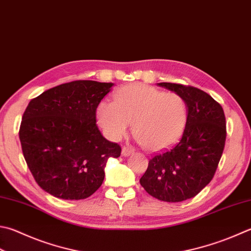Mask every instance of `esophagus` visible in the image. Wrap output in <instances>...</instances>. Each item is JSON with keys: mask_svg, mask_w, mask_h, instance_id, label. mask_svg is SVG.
Returning a JSON list of instances; mask_svg holds the SVG:
<instances>
[{"mask_svg": "<svg viewBox=\"0 0 251 251\" xmlns=\"http://www.w3.org/2000/svg\"><path fill=\"white\" fill-rule=\"evenodd\" d=\"M134 150L131 149V148H126V146H124L121 150V154L122 156H125V157H127V156H130L131 154H133Z\"/></svg>", "mask_w": 251, "mask_h": 251, "instance_id": "esophagus-1", "label": "esophagus"}]
</instances>
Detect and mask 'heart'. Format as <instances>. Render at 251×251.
I'll use <instances>...</instances> for the list:
<instances>
[{
  "label": "heart",
  "mask_w": 251,
  "mask_h": 251,
  "mask_svg": "<svg viewBox=\"0 0 251 251\" xmlns=\"http://www.w3.org/2000/svg\"><path fill=\"white\" fill-rule=\"evenodd\" d=\"M97 119L112 141L125 136L133 122L139 143L151 152H159L180 140L186 129L188 107L176 93H164L145 84H131L116 93L115 102L99 103Z\"/></svg>",
  "instance_id": "b5f03b06"
}]
</instances>
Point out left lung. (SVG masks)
Segmentation results:
<instances>
[{
	"instance_id": "8db88e82",
	"label": "left lung",
	"mask_w": 251,
	"mask_h": 251,
	"mask_svg": "<svg viewBox=\"0 0 251 251\" xmlns=\"http://www.w3.org/2000/svg\"><path fill=\"white\" fill-rule=\"evenodd\" d=\"M157 85L186 100L188 120L179 143L150 159L140 183L156 199L181 202L196 197L213 178L225 145V115L220 103L201 89L174 83Z\"/></svg>"
}]
</instances>
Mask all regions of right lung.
<instances>
[{
  "label": "right lung",
  "mask_w": 251,
  "mask_h": 251,
  "mask_svg": "<svg viewBox=\"0 0 251 251\" xmlns=\"http://www.w3.org/2000/svg\"><path fill=\"white\" fill-rule=\"evenodd\" d=\"M113 83L75 81L50 88L28 103L20 140L41 189L63 200L91 197L101 186L108 158L121 148L103 138L96 109Z\"/></svg>",
  "instance_id": "obj_1"
}]
</instances>
